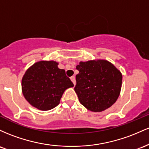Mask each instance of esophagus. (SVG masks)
Instances as JSON below:
<instances>
[{"label":"esophagus","instance_id":"34e87169","mask_svg":"<svg viewBox=\"0 0 149 149\" xmlns=\"http://www.w3.org/2000/svg\"><path fill=\"white\" fill-rule=\"evenodd\" d=\"M70 79H71V81H72L73 84H74V85L76 84V80H75L74 76H72L71 77H70Z\"/></svg>","mask_w":149,"mask_h":149}]
</instances>
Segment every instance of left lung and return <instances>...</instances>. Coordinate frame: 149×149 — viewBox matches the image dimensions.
Returning a JSON list of instances; mask_svg holds the SVG:
<instances>
[{
    "label": "left lung",
    "instance_id": "1",
    "mask_svg": "<svg viewBox=\"0 0 149 149\" xmlns=\"http://www.w3.org/2000/svg\"><path fill=\"white\" fill-rule=\"evenodd\" d=\"M77 70L74 91L86 109L101 112L113 106L120 96L123 75L106 60L81 61Z\"/></svg>",
    "mask_w": 149,
    "mask_h": 149
}]
</instances>
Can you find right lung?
Wrapping results in <instances>:
<instances>
[{
    "label": "right lung",
    "mask_w": 149,
    "mask_h": 149,
    "mask_svg": "<svg viewBox=\"0 0 149 149\" xmlns=\"http://www.w3.org/2000/svg\"><path fill=\"white\" fill-rule=\"evenodd\" d=\"M58 63L41 61L26 70L22 79V91L30 105L40 111H49L56 107L63 93L74 84L66 76Z\"/></svg>",
    "instance_id": "obj_1"
}]
</instances>
